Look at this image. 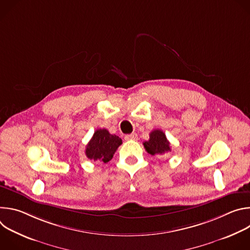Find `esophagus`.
<instances>
[{
    "mask_svg": "<svg viewBox=\"0 0 250 250\" xmlns=\"http://www.w3.org/2000/svg\"><path fill=\"white\" fill-rule=\"evenodd\" d=\"M125 140H136L137 139V134L134 133V132H132L130 134H126V135H125Z\"/></svg>",
    "mask_w": 250,
    "mask_h": 250,
    "instance_id": "obj_1",
    "label": "esophagus"
}]
</instances>
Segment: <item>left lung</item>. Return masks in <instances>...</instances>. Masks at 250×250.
Returning <instances> with one entry per match:
<instances>
[{"mask_svg": "<svg viewBox=\"0 0 250 250\" xmlns=\"http://www.w3.org/2000/svg\"><path fill=\"white\" fill-rule=\"evenodd\" d=\"M146 150L151 155H161L171 151L170 142L161 129H154L149 134V139L144 142Z\"/></svg>", "mask_w": 250, "mask_h": 250, "instance_id": "obj_1", "label": "left lung"}]
</instances>
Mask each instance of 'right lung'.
<instances>
[{
    "instance_id": "add662e5",
    "label": "right lung",
    "mask_w": 250,
    "mask_h": 250,
    "mask_svg": "<svg viewBox=\"0 0 250 250\" xmlns=\"http://www.w3.org/2000/svg\"><path fill=\"white\" fill-rule=\"evenodd\" d=\"M123 144L116 134H111L105 128L97 129L86 147V156L94 161L109 162L118 147Z\"/></svg>"
}]
</instances>
